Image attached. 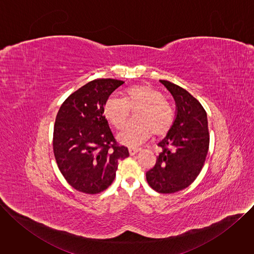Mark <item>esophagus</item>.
Masks as SVG:
<instances>
[{"label": "esophagus", "mask_w": 254, "mask_h": 254, "mask_svg": "<svg viewBox=\"0 0 254 254\" xmlns=\"http://www.w3.org/2000/svg\"><path fill=\"white\" fill-rule=\"evenodd\" d=\"M139 151H140V149H137V148H128V152H129L130 156L137 154Z\"/></svg>", "instance_id": "1"}]
</instances>
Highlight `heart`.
Returning <instances> with one entry per match:
<instances>
[{
  "label": "heart",
  "mask_w": 254,
  "mask_h": 254,
  "mask_svg": "<svg viewBox=\"0 0 254 254\" xmlns=\"http://www.w3.org/2000/svg\"><path fill=\"white\" fill-rule=\"evenodd\" d=\"M138 110L135 122L129 123L119 134L118 139L127 146H134L146 140L152 133L156 136L166 134L172 127L174 115L163 94L149 84H137L127 88L125 97L112 95L103 106V114L116 128L127 124L130 111Z\"/></svg>",
  "instance_id": "1"
}]
</instances>
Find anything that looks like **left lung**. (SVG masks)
I'll use <instances>...</instances> for the list:
<instances>
[{
  "label": "left lung",
  "instance_id": "8db88e82",
  "mask_svg": "<svg viewBox=\"0 0 254 254\" xmlns=\"http://www.w3.org/2000/svg\"><path fill=\"white\" fill-rule=\"evenodd\" d=\"M160 82L174 97L176 118L158 143L162 152L146 177L155 191L171 194L187 188L200 174L209 149L208 120L204 107L186 89L168 80Z\"/></svg>",
  "mask_w": 254,
  "mask_h": 254
}]
</instances>
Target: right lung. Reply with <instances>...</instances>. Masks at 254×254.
<instances>
[{"mask_svg":"<svg viewBox=\"0 0 254 254\" xmlns=\"http://www.w3.org/2000/svg\"><path fill=\"white\" fill-rule=\"evenodd\" d=\"M124 81L92 80L70 94L60 106L53 151L57 166L70 186L86 194H97L112 185L119 161L129 156L119 146L103 116L110 95Z\"/></svg>","mask_w":254,"mask_h":254,"instance_id":"right-lung-1","label":"right lung"}]
</instances>
